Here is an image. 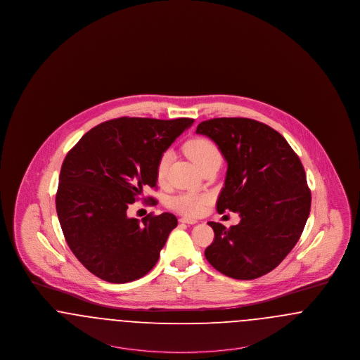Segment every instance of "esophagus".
I'll return each mask as SVG.
<instances>
[{
  "instance_id": "34e87169",
  "label": "esophagus",
  "mask_w": 360,
  "mask_h": 360,
  "mask_svg": "<svg viewBox=\"0 0 360 360\" xmlns=\"http://www.w3.org/2000/svg\"><path fill=\"white\" fill-rule=\"evenodd\" d=\"M179 221H181V223L190 224V225L198 223L197 219H190V217H181Z\"/></svg>"
}]
</instances>
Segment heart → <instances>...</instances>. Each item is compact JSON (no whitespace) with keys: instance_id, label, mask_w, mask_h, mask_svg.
Listing matches in <instances>:
<instances>
[{"instance_id":"1","label":"heart","mask_w":360,"mask_h":360,"mask_svg":"<svg viewBox=\"0 0 360 360\" xmlns=\"http://www.w3.org/2000/svg\"><path fill=\"white\" fill-rule=\"evenodd\" d=\"M185 153L188 154L191 162L200 170H202L210 163H221V153H220L219 147L212 140L205 139V137H195V139L188 140V143L185 144ZM170 160H172V154L169 151H166L159 156V159L156 162L155 174H156V179L159 184H163L167 176ZM207 198L209 197L206 194L181 193V194L174 195L170 198L169 206L182 214L193 216V214L200 213L202 206L205 205Z\"/></svg>"}]
</instances>
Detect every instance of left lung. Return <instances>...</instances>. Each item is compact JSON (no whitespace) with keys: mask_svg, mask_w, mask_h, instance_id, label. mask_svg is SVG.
<instances>
[{"mask_svg":"<svg viewBox=\"0 0 360 360\" xmlns=\"http://www.w3.org/2000/svg\"><path fill=\"white\" fill-rule=\"evenodd\" d=\"M197 134L210 137L228 170L217 212L239 213L231 228L209 221L214 240L207 262L226 276L248 281L273 271L300 239L311 195L298 155L271 127L244 117L202 121Z\"/></svg>","mask_w":360,"mask_h":360,"instance_id":"obj_1","label":"left lung"}]
</instances>
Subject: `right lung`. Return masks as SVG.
I'll use <instances>...</instances> for the list:
<instances>
[{"mask_svg":"<svg viewBox=\"0 0 360 360\" xmlns=\"http://www.w3.org/2000/svg\"><path fill=\"white\" fill-rule=\"evenodd\" d=\"M193 122L184 117L105 121L66 155L56 213L70 250L91 274L127 283L153 270L178 220L162 213L140 223L127 210L146 188H156L159 156Z\"/></svg>","mask_w":360,"mask_h":360,"instance_id":"add662e5","label":"right lung"}]
</instances>
